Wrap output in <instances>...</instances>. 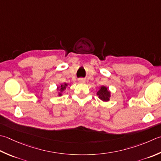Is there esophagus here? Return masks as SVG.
I'll return each instance as SVG.
<instances>
[{"instance_id":"obj_1","label":"esophagus","mask_w":161,"mask_h":161,"mask_svg":"<svg viewBox=\"0 0 161 161\" xmlns=\"http://www.w3.org/2000/svg\"><path fill=\"white\" fill-rule=\"evenodd\" d=\"M85 81H86V80L85 79H83V78H80L79 79V82L80 83H85Z\"/></svg>"}]
</instances>
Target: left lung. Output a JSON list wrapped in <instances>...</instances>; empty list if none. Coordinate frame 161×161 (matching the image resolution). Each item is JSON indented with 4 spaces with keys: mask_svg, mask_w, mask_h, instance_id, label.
Segmentation results:
<instances>
[{
    "mask_svg": "<svg viewBox=\"0 0 161 161\" xmlns=\"http://www.w3.org/2000/svg\"><path fill=\"white\" fill-rule=\"evenodd\" d=\"M97 96H98V97L102 101L108 102L111 97V91L109 90L108 87L101 86L99 88V90L97 91Z\"/></svg>",
    "mask_w": 161,
    "mask_h": 161,
    "instance_id": "left-lung-1",
    "label": "left lung"
}]
</instances>
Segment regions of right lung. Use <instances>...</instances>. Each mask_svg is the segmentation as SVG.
<instances>
[{
    "label": "right lung",
    "instance_id": "1",
    "mask_svg": "<svg viewBox=\"0 0 161 161\" xmlns=\"http://www.w3.org/2000/svg\"><path fill=\"white\" fill-rule=\"evenodd\" d=\"M68 84L64 82L63 84H61L58 86H57V88H56V91H57L58 96H63V92H64V91L66 89V88L68 87Z\"/></svg>",
    "mask_w": 161,
    "mask_h": 161
}]
</instances>
